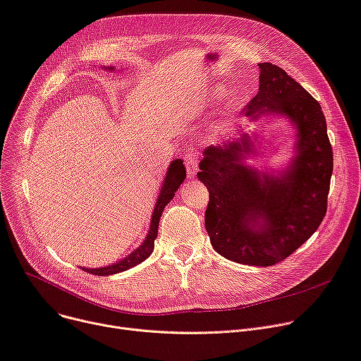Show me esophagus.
Masks as SVG:
<instances>
[{
	"instance_id": "obj_1",
	"label": "esophagus",
	"mask_w": 361,
	"mask_h": 361,
	"mask_svg": "<svg viewBox=\"0 0 361 361\" xmlns=\"http://www.w3.org/2000/svg\"><path fill=\"white\" fill-rule=\"evenodd\" d=\"M185 168L188 173V178H195L197 174V158L195 154L185 155Z\"/></svg>"
}]
</instances>
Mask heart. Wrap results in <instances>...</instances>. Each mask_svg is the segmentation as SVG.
Segmentation results:
<instances>
[{
  "label": "heart",
  "instance_id": "b5f03b06",
  "mask_svg": "<svg viewBox=\"0 0 361 361\" xmlns=\"http://www.w3.org/2000/svg\"><path fill=\"white\" fill-rule=\"evenodd\" d=\"M222 92H224V88H218V90H216V94H218V95H221ZM233 114H235V107H233L232 104H226L225 109H224V111H222L224 118H229V117L233 116Z\"/></svg>",
  "mask_w": 361,
  "mask_h": 361
}]
</instances>
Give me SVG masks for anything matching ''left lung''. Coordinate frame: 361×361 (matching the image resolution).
<instances>
[{
    "label": "left lung",
    "instance_id": "8db88e82",
    "mask_svg": "<svg viewBox=\"0 0 361 361\" xmlns=\"http://www.w3.org/2000/svg\"><path fill=\"white\" fill-rule=\"evenodd\" d=\"M258 94L247 106L250 123L267 117L289 120L293 157L279 170H258L257 130L203 151L199 180L209 190L204 214L213 250L245 266L269 267L286 259L319 228L326 213L332 148L319 103L292 77L269 62L258 63Z\"/></svg>",
    "mask_w": 361,
    "mask_h": 361
}]
</instances>
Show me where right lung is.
I'll return each instance as SVG.
<instances>
[{"label": "right lung", "mask_w": 361, "mask_h": 361, "mask_svg": "<svg viewBox=\"0 0 361 361\" xmlns=\"http://www.w3.org/2000/svg\"><path fill=\"white\" fill-rule=\"evenodd\" d=\"M103 69L106 71H114V66H104ZM185 178V168L183 165V159H174L171 161L170 166L165 173V177L162 180V185L159 188V195L157 197L155 206H154V212L151 216V225H149V231L148 235L143 239V243L133 250L128 257L118 259L113 264H109L106 267H99V269H82L87 273L95 274V276H110V274H117L126 271L137 264H140L142 261H145L154 251L155 247V239L158 235V225H159V219L162 216L164 207L171 202V199L176 196V191L180 188V185L183 184Z\"/></svg>", "instance_id": "1"}]
</instances>
